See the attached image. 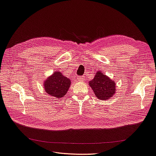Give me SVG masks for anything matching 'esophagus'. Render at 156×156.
Listing matches in <instances>:
<instances>
[{
    "mask_svg": "<svg viewBox=\"0 0 156 156\" xmlns=\"http://www.w3.org/2000/svg\"><path fill=\"white\" fill-rule=\"evenodd\" d=\"M77 80H78L79 81H84V78L83 77H77Z\"/></svg>",
    "mask_w": 156,
    "mask_h": 156,
    "instance_id": "esophagus-1",
    "label": "esophagus"
}]
</instances>
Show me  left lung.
I'll return each instance as SVG.
<instances>
[{
  "label": "left lung",
  "mask_w": 156,
  "mask_h": 156,
  "mask_svg": "<svg viewBox=\"0 0 156 156\" xmlns=\"http://www.w3.org/2000/svg\"><path fill=\"white\" fill-rule=\"evenodd\" d=\"M93 90L96 97L99 100H108L114 96L116 91V84L102 71L96 73L94 79L88 82Z\"/></svg>",
  "instance_id": "8db88e82"
}]
</instances>
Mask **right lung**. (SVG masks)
Here are the masks:
<instances>
[{"label": "right lung", "mask_w": 156, "mask_h": 156, "mask_svg": "<svg viewBox=\"0 0 156 156\" xmlns=\"http://www.w3.org/2000/svg\"><path fill=\"white\" fill-rule=\"evenodd\" d=\"M71 85V80L64 76L61 71H54L43 83L45 92L54 98L65 96Z\"/></svg>", "instance_id": "right-lung-1"}]
</instances>
